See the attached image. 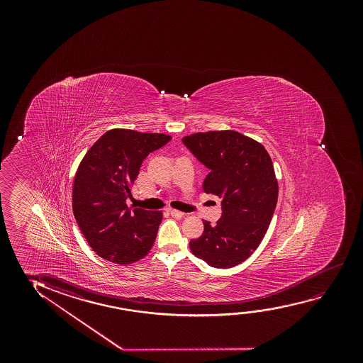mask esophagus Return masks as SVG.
<instances>
[{
  "label": "esophagus",
  "mask_w": 363,
  "mask_h": 363,
  "mask_svg": "<svg viewBox=\"0 0 363 363\" xmlns=\"http://www.w3.org/2000/svg\"><path fill=\"white\" fill-rule=\"evenodd\" d=\"M169 214H171V216H172L174 218L177 219L182 218V217H184V212H181V211H177V209H171V211H169Z\"/></svg>",
  "instance_id": "34e87169"
}]
</instances>
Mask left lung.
I'll list each match as a JSON object with an SVG mask.
<instances>
[{"label": "left lung", "mask_w": 363, "mask_h": 363, "mask_svg": "<svg viewBox=\"0 0 363 363\" xmlns=\"http://www.w3.org/2000/svg\"><path fill=\"white\" fill-rule=\"evenodd\" d=\"M182 143L209 169L204 192L222 199V217L216 225L204 220L191 252L209 267H235L258 248L273 218L278 181L272 159L263 145L233 130L197 133Z\"/></svg>", "instance_id": "left-lung-1"}]
</instances>
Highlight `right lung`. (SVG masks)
<instances>
[{"instance_id":"add662e5","label":"right lung","mask_w":363,"mask_h":363,"mask_svg":"<svg viewBox=\"0 0 363 363\" xmlns=\"http://www.w3.org/2000/svg\"><path fill=\"white\" fill-rule=\"evenodd\" d=\"M169 140V135L110 130L82 160L73 184V213L101 258L125 265L149 253L162 213L129 208L126 199L145 157Z\"/></svg>"}]
</instances>
